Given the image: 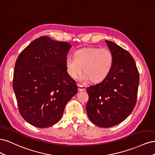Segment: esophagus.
Listing matches in <instances>:
<instances>
[{
    "instance_id": "34e87169",
    "label": "esophagus",
    "mask_w": 155,
    "mask_h": 155,
    "mask_svg": "<svg viewBox=\"0 0 155 155\" xmlns=\"http://www.w3.org/2000/svg\"><path fill=\"white\" fill-rule=\"evenodd\" d=\"M78 91H79V92L83 91L85 90V87H84L82 86V85H79V84H78Z\"/></svg>"
}]
</instances>
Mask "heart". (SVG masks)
Listing matches in <instances>:
<instances>
[{
    "instance_id": "b5f03b06",
    "label": "heart",
    "mask_w": 155,
    "mask_h": 155,
    "mask_svg": "<svg viewBox=\"0 0 155 155\" xmlns=\"http://www.w3.org/2000/svg\"><path fill=\"white\" fill-rule=\"evenodd\" d=\"M113 64V55L108 48L86 47L74 52V58L65 59V67L68 76L77 78L83 71V80L100 82L109 74Z\"/></svg>"
}]
</instances>
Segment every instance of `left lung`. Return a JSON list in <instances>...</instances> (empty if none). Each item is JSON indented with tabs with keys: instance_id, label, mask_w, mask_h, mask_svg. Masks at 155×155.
Returning <instances> with one entry per match:
<instances>
[{
	"instance_id": "left-lung-1",
	"label": "left lung",
	"mask_w": 155,
	"mask_h": 155,
	"mask_svg": "<svg viewBox=\"0 0 155 155\" xmlns=\"http://www.w3.org/2000/svg\"><path fill=\"white\" fill-rule=\"evenodd\" d=\"M113 55L109 74L96 85L87 88L86 105L89 119L100 127L122 122L133 110L137 99L139 72L133 58L113 42L106 41Z\"/></svg>"
}]
</instances>
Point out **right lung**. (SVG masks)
I'll list each match as a JSON object with an SVG mask.
<instances>
[{
  "mask_svg": "<svg viewBox=\"0 0 155 155\" xmlns=\"http://www.w3.org/2000/svg\"><path fill=\"white\" fill-rule=\"evenodd\" d=\"M72 46L47 36L36 39L18 56L13 88L18 110L27 122L46 128L61 118L65 105L78 92L65 67Z\"/></svg>",
  "mask_w": 155,
  "mask_h": 155,
  "instance_id": "obj_1",
  "label": "right lung"
}]
</instances>
